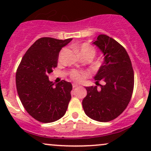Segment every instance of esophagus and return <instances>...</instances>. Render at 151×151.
Segmentation results:
<instances>
[{"label":"esophagus","instance_id":"obj_1","mask_svg":"<svg viewBox=\"0 0 151 151\" xmlns=\"http://www.w3.org/2000/svg\"><path fill=\"white\" fill-rule=\"evenodd\" d=\"M77 86H78V84H75V83H73V84H72V87L73 88H76Z\"/></svg>","mask_w":151,"mask_h":151}]
</instances>
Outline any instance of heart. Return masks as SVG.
I'll return each instance as SVG.
<instances>
[{
  "label": "heart",
  "instance_id": "heart-1",
  "mask_svg": "<svg viewBox=\"0 0 151 151\" xmlns=\"http://www.w3.org/2000/svg\"><path fill=\"white\" fill-rule=\"evenodd\" d=\"M76 50L78 51L81 55H90L93 57L96 54V50L92 45L88 44V43H83V44L78 45L76 47ZM61 56V54L60 55V58ZM70 77L74 81H80L84 79L85 77V74L84 72H81V71L78 70H72L70 74Z\"/></svg>",
  "mask_w": 151,
  "mask_h": 151
}]
</instances>
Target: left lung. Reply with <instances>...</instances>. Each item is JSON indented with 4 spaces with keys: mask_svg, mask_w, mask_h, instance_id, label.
I'll return each instance as SVG.
<instances>
[{
    "mask_svg": "<svg viewBox=\"0 0 151 151\" xmlns=\"http://www.w3.org/2000/svg\"><path fill=\"white\" fill-rule=\"evenodd\" d=\"M93 44L101 50L104 61L94 77L96 85L86 87L82 106L87 116L100 122L114 120L123 113L131 101L134 73L127 52L106 35H99ZM103 81L101 86L99 81Z\"/></svg>",
    "mask_w": 151,
    "mask_h": 151,
    "instance_id": "obj_1",
    "label": "left lung"
}]
</instances>
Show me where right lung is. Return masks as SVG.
Returning <instances> with one entry per match:
<instances>
[{
  "label": "right lung",
  "instance_id": "add662e5",
  "mask_svg": "<svg viewBox=\"0 0 151 151\" xmlns=\"http://www.w3.org/2000/svg\"><path fill=\"white\" fill-rule=\"evenodd\" d=\"M72 40L40 38L27 50L17 69L19 98L27 113L40 122L59 120L68 107L72 84L62 80L54 86L48 74L58 66L60 50Z\"/></svg>",
  "mask_w": 151,
  "mask_h": 151
}]
</instances>
